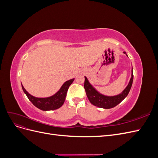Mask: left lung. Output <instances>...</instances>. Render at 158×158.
<instances>
[{"mask_svg": "<svg viewBox=\"0 0 158 158\" xmlns=\"http://www.w3.org/2000/svg\"><path fill=\"white\" fill-rule=\"evenodd\" d=\"M124 53L126 54L125 52ZM84 80V89L86 93L87 97L90 103L93 104L94 106H97L98 107L104 108V109H110L115 107L118 103H120L123 100L125 99L127 95L128 94L130 89L131 88L132 81H133V73L132 69V74L131 78L130 80L127 88L123 90V92L117 95L114 96H106L101 94H99L98 91L89 84L87 78L85 76Z\"/></svg>", "mask_w": 158, "mask_h": 158, "instance_id": "left-lung-1", "label": "left lung"}]
</instances>
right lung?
I'll return each instance as SVG.
<instances>
[{
  "label": "right lung",
  "instance_id": "right-lung-1",
  "mask_svg": "<svg viewBox=\"0 0 158 158\" xmlns=\"http://www.w3.org/2000/svg\"><path fill=\"white\" fill-rule=\"evenodd\" d=\"M74 80V78L66 81L62 85V87L58 92H56L52 96L45 98H38L33 97L27 92L23 85H22V87L23 92L26 94L27 98L36 107L42 110V111H51V110L59 109L63 106L66 96L68 89L71 84L73 82Z\"/></svg>",
  "mask_w": 158,
  "mask_h": 158
}]
</instances>
